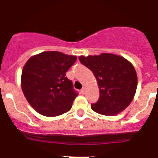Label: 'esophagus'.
<instances>
[{
  "label": "esophagus",
  "mask_w": 158,
  "mask_h": 158,
  "mask_svg": "<svg viewBox=\"0 0 158 158\" xmlns=\"http://www.w3.org/2000/svg\"><path fill=\"white\" fill-rule=\"evenodd\" d=\"M85 91H86V87H83V88H82L81 90V92L82 94H85Z\"/></svg>",
  "instance_id": "1"
}]
</instances>
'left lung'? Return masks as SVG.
<instances>
[{
    "label": "left lung",
    "mask_w": 158,
    "mask_h": 158,
    "mask_svg": "<svg viewBox=\"0 0 158 158\" xmlns=\"http://www.w3.org/2000/svg\"><path fill=\"white\" fill-rule=\"evenodd\" d=\"M79 60L93 73L100 89V97L92 109L112 116L125 110L136 93L138 77L135 67L123 57L109 53L80 56Z\"/></svg>",
    "instance_id": "left-lung-1"
}]
</instances>
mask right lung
<instances>
[{
  "instance_id": "right-lung-1",
  "label": "right lung",
  "mask_w": 158,
  "mask_h": 158,
  "mask_svg": "<svg viewBox=\"0 0 158 158\" xmlns=\"http://www.w3.org/2000/svg\"><path fill=\"white\" fill-rule=\"evenodd\" d=\"M77 57L58 51H44L31 56L22 70L21 89L38 113L54 117L69 111L77 96L65 77Z\"/></svg>"
}]
</instances>
